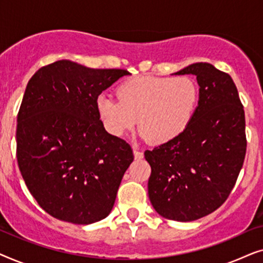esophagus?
Here are the masks:
<instances>
[{
  "mask_svg": "<svg viewBox=\"0 0 263 263\" xmlns=\"http://www.w3.org/2000/svg\"><path fill=\"white\" fill-rule=\"evenodd\" d=\"M133 152H134V157H135L136 160H140V159H142V158H143V152H142V151H140L138 145L133 146Z\"/></svg>",
  "mask_w": 263,
  "mask_h": 263,
  "instance_id": "1",
  "label": "esophagus"
}]
</instances>
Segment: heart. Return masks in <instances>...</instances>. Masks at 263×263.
Returning <instances> with one entry per match:
<instances>
[{
  "instance_id": "heart-1",
  "label": "heart",
  "mask_w": 263,
  "mask_h": 263,
  "mask_svg": "<svg viewBox=\"0 0 263 263\" xmlns=\"http://www.w3.org/2000/svg\"><path fill=\"white\" fill-rule=\"evenodd\" d=\"M116 100L107 95L97 98L100 121L114 136H123L138 123L142 138L152 145H165L184 133L195 116L199 86L189 77L140 75L117 87Z\"/></svg>"
}]
</instances>
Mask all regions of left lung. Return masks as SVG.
<instances>
[{"mask_svg": "<svg viewBox=\"0 0 263 263\" xmlns=\"http://www.w3.org/2000/svg\"><path fill=\"white\" fill-rule=\"evenodd\" d=\"M175 74L195 75L200 99L179 138L145 152L148 196L161 217L193 221L218 210L235 186L246 158V117L229 74L206 62Z\"/></svg>", "mask_w": 263, "mask_h": 263, "instance_id": "obj_1", "label": "left lung"}]
</instances>
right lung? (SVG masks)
Instances as JSON below:
<instances>
[{
    "instance_id": "obj_1",
    "label": "right lung",
    "mask_w": 263,
    "mask_h": 263,
    "mask_svg": "<svg viewBox=\"0 0 263 263\" xmlns=\"http://www.w3.org/2000/svg\"><path fill=\"white\" fill-rule=\"evenodd\" d=\"M129 74L61 60L28 81L17 114V165L32 196L53 218L87 225L112 210L134 156L129 143L105 130L97 98Z\"/></svg>"
}]
</instances>
